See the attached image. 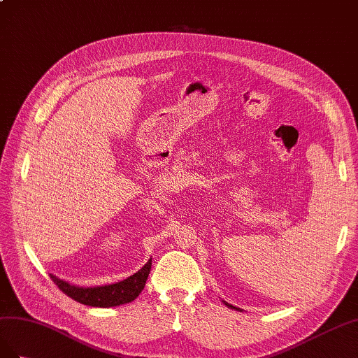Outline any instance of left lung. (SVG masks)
<instances>
[{"label": "left lung", "instance_id": "8db88e82", "mask_svg": "<svg viewBox=\"0 0 358 358\" xmlns=\"http://www.w3.org/2000/svg\"><path fill=\"white\" fill-rule=\"evenodd\" d=\"M224 304H227L228 306V308H231V309H237V308H234V306L232 304H229V303H227V301H223Z\"/></svg>", "mask_w": 358, "mask_h": 358}]
</instances>
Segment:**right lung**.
<instances>
[{
	"mask_svg": "<svg viewBox=\"0 0 358 358\" xmlns=\"http://www.w3.org/2000/svg\"><path fill=\"white\" fill-rule=\"evenodd\" d=\"M150 270L151 259L138 273L130 275V278L117 283L94 288L75 287V285H70L64 280L57 279L52 274H50V279H52V282L66 295H69L70 299H73L80 304L93 306V308H114V306L134 301L138 297L141 291L145 287Z\"/></svg>",
	"mask_w": 358,
	"mask_h": 358,
	"instance_id": "right-lung-1",
	"label": "right lung"
}]
</instances>
